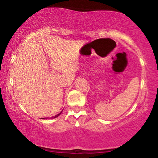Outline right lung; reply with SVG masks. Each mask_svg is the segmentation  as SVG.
I'll list each match as a JSON object with an SVG mask.
<instances>
[{"mask_svg": "<svg viewBox=\"0 0 158 158\" xmlns=\"http://www.w3.org/2000/svg\"><path fill=\"white\" fill-rule=\"evenodd\" d=\"M61 113H59V114H57V115L54 116V117H51V118H56V117H59V115H60V114H61ZM43 119H47V117H46V118H43Z\"/></svg>", "mask_w": 158, "mask_h": 158, "instance_id": "add662e5", "label": "right lung"}]
</instances>
